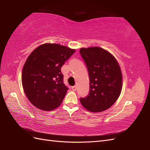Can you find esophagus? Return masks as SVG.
<instances>
[{
  "mask_svg": "<svg viewBox=\"0 0 150 150\" xmlns=\"http://www.w3.org/2000/svg\"><path fill=\"white\" fill-rule=\"evenodd\" d=\"M71 89L73 91H76L77 90V87H76V86H73L71 87Z\"/></svg>",
  "mask_w": 150,
  "mask_h": 150,
  "instance_id": "1",
  "label": "esophagus"
}]
</instances>
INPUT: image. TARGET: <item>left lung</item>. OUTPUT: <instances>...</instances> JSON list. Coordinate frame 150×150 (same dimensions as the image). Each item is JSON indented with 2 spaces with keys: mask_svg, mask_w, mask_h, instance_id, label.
<instances>
[{
  "mask_svg": "<svg viewBox=\"0 0 150 150\" xmlns=\"http://www.w3.org/2000/svg\"><path fill=\"white\" fill-rule=\"evenodd\" d=\"M80 53L87 66L90 92L81 98L82 106L91 112H101L115 103L122 90L120 66L110 53L99 47L81 48Z\"/></svg>",
  "mask_w": 150,
  "mask_h": 150,
  "instance_id": "left-lung-1",
  "label": "left lung"
}]
</instances>
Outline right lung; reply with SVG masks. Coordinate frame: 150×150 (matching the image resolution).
Here are the masks:
<instances>
[{
  "instance_id": "obj_1",
  "label": "right lung",
  "mask_w": 150,
  "mask_h": 150,
  "mask_svg": "<svg viewBox=\"0 0 150 150\" xmlns=\"http://www.w3.org/2000/svg\"><path fill=\"white\" fill-rule=\"evenodd\" d=\"M75 50L58 44H44L28 57L22 73V86L28 99L40 110L59 107L68 88L61 68Z\"/></svg>"
}]
</instances>
